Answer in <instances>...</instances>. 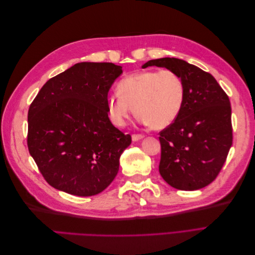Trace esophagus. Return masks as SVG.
<instances>
[{
  "label": "esophagus",
  "mask_w": 255,
  "mask_h": 255,
  "mask_svg": "<svg viewBox=\"0 0 255 255\" xmlns=\"http://www.w3.org/2000/svg\"><path fill=\"white\" fill-rule=\"evenodd\" d=\"M142 138H143V135H141V134H133V135H132L133 141H138V140L142 139Z\"/></svg>",
  "instance_id": "obj_1"
}]
</instances>
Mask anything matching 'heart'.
I'll return each mask as SVG.
<instances>
[{
    "instance_id": "heart-1",
    "label": "heart",
    "mask_w": 255,
    "mask_h": 255,
    "mask_svg": "<svg viewBox=\"0 0 255 255\" xmlns=\"http://www.w3.org/2000/svg\"><path fill=\"white\" fill-rule=\"evenodd\" d=\"M117 90L107 97V110L119 127L127 125L134 107L140 122L163 129L179 117L185 98L182 78L169 69L129 74L119 82Z\"/></svg>"
}]
</instances>
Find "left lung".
Masks as SVG:
<instances>
[{
	"label": "left lung",
	"instance_id": "1",
	"mask_svg": "<svg viewBox=\"0 0 255 255\" xmlns=\"http://www.w3.org/2000/svg\"><path fill=\"white\" fill-rule=\"evenodd\" d=\"M179 74L185 86L181 113L159 132V173L170 186L197 190L211 184L226 163L233 141L231 104L214 76L179 58L145 63Z\"/></svg>",
	"mask_w": 255,
	"mask_h": 255
}]
</instances>
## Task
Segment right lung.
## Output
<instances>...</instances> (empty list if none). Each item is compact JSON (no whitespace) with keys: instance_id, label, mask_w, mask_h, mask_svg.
Listing matches in <instances>:
<instances>
[{"instance_id":"add662e5","label":"right lung","mask_w":255,"mask_h":255,"mask_svg":"<svg viewBox=\"0 0 255 255\" xmlns=\"http://www.w3.org/2000/svg\"><path fill=\"white\" fill-rule=\"evenodd\" d=\"M113 63H79L45 83L28 110L27 146L52 187L89 197L103 191L132 142L109 118L107 95L122 73Z\"/></svg>"}]
</instances>
